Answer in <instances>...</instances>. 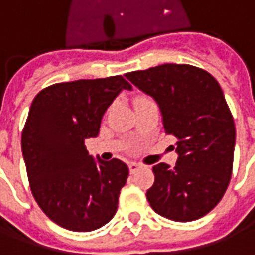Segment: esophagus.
<instances>
[{"mask_svg":"<svg viewBox=\"0 0 255 255\" xmlns=\"http://www.w3.org/2000/svg\"><path fill=\"white\" fill-rule=\"evenodd\" d=\"M128 168H129V172H131V173H135V172L140 168V165L136 164V162H129V164H128Z\"/></svg>","mask_w":255,"mask_h":255,"instance_id":"1","label":"esophagus"}]
</instances>
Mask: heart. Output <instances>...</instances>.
<instances>
[{
	"instance_id": "obj_1",
	"label": "heart",
	"mask_w": 255,
	"mask_h": 255,
	"mask_svg": "<svg viewBox=\"0 0 255 255\" xmlns=\"http://www.w3.org/2000/svg\"><path fill=\"white\" fill-rule=\"evenodd\" d=\"M144 98H146V97H138V98H136V101H140V100H144ZM136 101H135V102H136Z\"/></svg>"
}]
</instances>
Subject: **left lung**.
Listing matches in <instances>:
<instances>
[{"label": "left lung", "mask_w": 255, "mask_h": 255, "mask_svg": "<svg viewBox=\"0 0 255 255\" xmlns=\"http://www.w3.org/2000/svg\"><path fill=\"white\" fill-rule=\"evenodd\" d=\"M160 106L168 135L176 136V165L153 166L146 197L155 213L194 221L221 201L232 175L235 123L219 82L188 64H162L126 73Z\"/></svg>", "instance_id": "1"}]
</instances>
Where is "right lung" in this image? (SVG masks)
Returning <instances> with one entry per match:
<instances>
[{"instance_id": "1", "label": "right lung", "mask_w": 255, "mask_h": 255, "mask_svg": "<svg viewBox=\"0 0 255 255\" xmlns=\"http://www.w3.org/2000/svg\"><path fill=\"white\" fill-rule=\"evenodd\" d=\"M132 86L117 75L56 83L39 91L21 133V151L36 203L63 228L89 232L116 214L128 166L95 161L84 140L100 132L102 116L122 90Z\"/></svg>"}]
</instances>
